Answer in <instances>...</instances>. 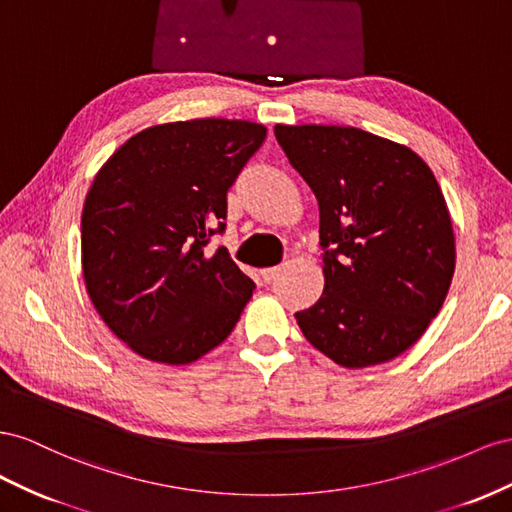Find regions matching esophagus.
<instances>
[{
	"instance_id": "34e87169",
	"label": "esophagus",
	"mask_w": 512,
	"mask_h": 512,
	"mask_svg": "<svg viewBox=\"0 0 512 512\" xmlns=\"http://www.w3.org/2000/svg\"><path fill=\"white\" fill-rule=\"evenodd\" d=\"M281 272H283V266H276V268H266V270H261V279H264L266 283H272V281L279 279Z\"/></svg>"
}]
</instances>
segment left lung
Here are the masks:
<instances>
[{"instance_id": "1", "label": "left lung", "mask_w": 512, "mask_h": 512, "mask_svg": "<svg viewBox=\"0 0 512 512\" xmlns=\"http://www.w3.org/2000/svg\"><path fill=\"white\" fill-rule=\"evenodd\" d=\"M319 206L324 294L296 313L315 349L345 369L401 356L440 313L455 274L450 212L414 150L354 126H274Z\"/></svg>"}]
</instances>
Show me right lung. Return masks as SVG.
<instances>
[{
	"instance_id": "obj_1",
	"label": "right lung",
	"mask_w": 512,
	"mask_h": 512,
	"mask_svg": "<svg viewBox=\"0 0 512 512\" xmlns=\"http://www.w3.org/2000/svg\"><path fill=\"white\" fill-rule=\"evenodd\" d=\"M266 126L246 120L156 124L98 169L81 212V268L100 319L135 354L191 364L238 324L255 283L221 246L227 191Z\"/></svg>"
}]
</instances>
